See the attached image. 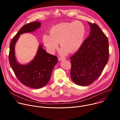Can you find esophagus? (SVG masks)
Listing matches in <instances>:
<instances>
[{"instance_id": "34e87169", "label": "esophagus", "mask_w": 120, "mask_h": 120, "mask_svg": "<svg viewBox=\"0 0 120 120\" xmlns=\"http://www.w3.org/2000/svg\"><path fill=\"white\" fill-rule=\"evenodd\" d=\"M65 60V58L64 57H59V61H63V60Z\"/></svg>"}]
</instances>
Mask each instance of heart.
Wrapping results in <instances>:
<instances>
[{
  "instance_id": "obj_1",
  "label": "heart",
  "mask_w": 120,
  "mask_h": 120,
  "mask_svg": "<svg viewBox=\"0 0 120 120\" xmlns=\"http://www.w3.org/2000/svg\"><path fill=\"white\" fill-rule=\"evenodd\" d=\"M50 35H44L43 42L48 52L54 54L58 47V42L62 48V55L74 52L82 45L85 35L83 24L80 21L62 23L53 26L50 30Z\"/></svg>"
}]
</instances>
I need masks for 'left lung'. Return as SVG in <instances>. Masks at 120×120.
<instances>
[{
  "instance_id": "left-lung-1",
  "label": "left lung",
  "mask_w": 120,
  "mask_h": 120,
  "mask_svg": "<svg viewBox=\"0 0 120 120\" xmlns=\"http://www.w3.org/2000/svg\"><path fill=\"white\" fill-rule=\"evenodd\" d=\"M89 36L77 52L70 58L71 77L76 84L87 86L101 75L109 59V42L105 34L96 24L88 22Z\"/></svg>"
}]
</instances>
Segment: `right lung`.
<instances>
[{
  "label": "right lung",
  "mask_w": 120,
  "mask_h": 120,
  "mask_svg": "<svg viewBox=\"0 0 120 120\" xmlns=\"http://www.w3.org/2000/svg\"><path fill=\"white\" fill-rule=\"evenodd\" d=\"M41 25L39 21L24 25L12 39L9 46V63L15 76L24 85L34 89L42 88L48 83L53 68L58 62V58L56 56L47 53L41 44L32 60L26 64H20L15 58V45L20 35L36 31Z\"/></svg>",
  "instance_id": "obj_1"
}]
</instances>
